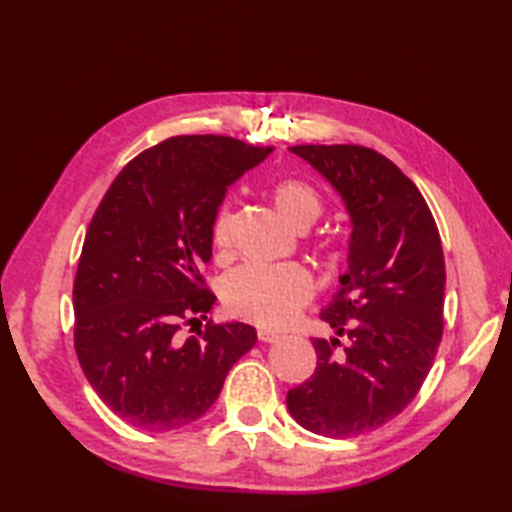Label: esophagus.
Returning a JSON list of instances; mask_svg holds the SVG:
<instances>
[{
  "label": "esophagus",
  "mask_w": 512,
  "mask_h": 512,
  "mask_svg": "<svg viewBox=\"0 0 512 512\" xmlns=\"http://www.w3.org/2000/svg\"><path fill=\"white\" fill-rule=\"evenodd\" d=\"M257 339L262 341V343H275L277 339H280V334H275V332H271V329H257Z\"/></svg>",
  "instance_id": "esophagus-1"
}]
</instances>
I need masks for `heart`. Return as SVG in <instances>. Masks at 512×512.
Instances as JSON below:
<instances>
[{
    "mask_svg": "<svg viewBox=\"0 0 512 512\" xmlns=\"http://www.w3.org/2000/svg\"><path fill=\"white\" fill-rule=\"evenodd\" d=\"M275 212L289 228L305 232L325 210L323 194L305 178H284L271 189ZM210 239L216 255L225 257L232 250V210L223 205L216 210ZM323 250L339 255L341 244L327 239ZM314 296V280L302 266H262L246 264L225 275L221 298L232 316L250 320L262 327H282L298 314Z\"/></svg>",
    "mask_w": 512,
    "mask_h": 512,
    "instance_id": "1",
    "label": "heart"
}]
</instances>
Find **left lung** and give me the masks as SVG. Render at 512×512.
<instances>
[{
  "label": "left lung",
  "instance_id": "obj_1",
  "mask_svg": "<svg viewBox=\"0 0 512 512\" xmlns=\"http://www.w3.org/2000/svg\"><path fill=\"white\" fill-rule=\"evenodd\" d=\"M352 216L350 268L320 314L341 339H311L316 370L287 393L302 427L329 438L375 431L418 395L445 327V255L411 178L368 146L298 144Z\"/></svg>",
  "mask_w": 512,
  "mask_h": 512
}]
</instances>
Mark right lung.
<instances>
[{
    "instance_id": "1",
    "label": "right lung",
    "mask_w": 512,
    "mask_h": 512,
    "mask_svg": "<svg viewBox=\"0 0 512 512\" xmlns=\"http://www.w3.org/2000/svg\"><path fill=\"white\" fill-rule=\"evenodd\" d=\"M271 151L225 135L169 137L119 171L92 216L74 277V350L108 409L137 429L201 418L257 341L246 323L200 320L216 300L205 280L214 214ZM189 324L199 329L185 340Z\"/></svg>"
}]
</instances>
